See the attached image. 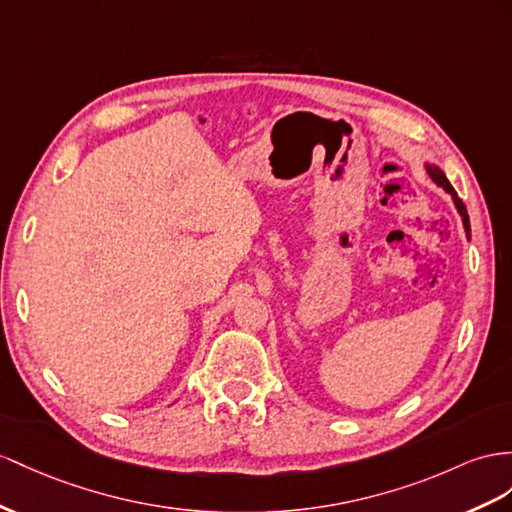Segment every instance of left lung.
Returning a JSON list of instances; mask_svg holds the SVG:
<instances>
[{
	"label": "left lung",
	"mask_w": 512,
	"mask_h": 512,
	"mask_svg": "<svg viewBox=\"0 0 512 512\" xmlns=\"http://www.w3.org/2000/svg\"><path fill=\"white\" fill-rule=\"evenodd\" d=\"M424 168H426L428 177H430L432 181H435L439 188H443L445 192H448V194L452 196L456 212L461 214V218H463V227H465V233H467V238H469V216H467V207L463 205V201H461V199H458V194H456V190L452 188V183L448 181V177H445V173H443V170H441L437 164H430V162H426V164H424Z\"/></svg>",
	"instance_id": "obj_1"
}]
</instances>
